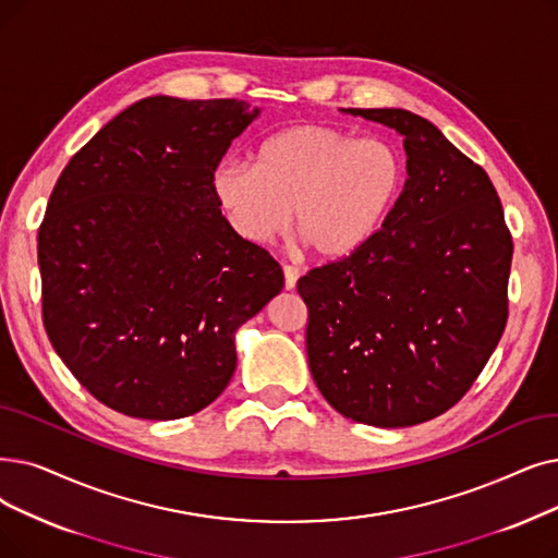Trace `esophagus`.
I'll return each mask as SVG.
<instances>
[{
  "mask_svg": "<svg viewBox=\"0 0 558 558\" xmlns=\"http://www.w3.org/2000/svg\"><path fill=\"white\" fill-rule=\"evenodd\" d=\"M282 276H284V289H287V292H292V289H296V282H299V276H301V271L296 269V266L284 264L282 266Z\"/></svg>",
  "mask_w": 558,
  "mask_h": 558,
  "instance_id": "1",
  "label": "esophagus"
}]
</instances>
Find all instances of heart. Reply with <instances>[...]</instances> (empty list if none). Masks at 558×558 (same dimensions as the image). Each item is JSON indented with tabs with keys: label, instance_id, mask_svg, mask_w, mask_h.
<instances>
[{
	"label": "heart",
	"instance_id": "obj_1",
	"mask_svg": "<svg viewBox=\"0 0 558 558\" xmlns=\"http://www.w3.org/2000/svg\"><path fill=\"white\" fill-rule=\"evenodd\" d=\"M405 182L397 143L303 123L262 141L255 163L221 161L211 173V193L230 228L251 244L282 234L294 214V230L310 253L342 262L392 219Z\"/></svg>",
	"mask_w": 558,
	"mask_h": 558
}]
</instances>
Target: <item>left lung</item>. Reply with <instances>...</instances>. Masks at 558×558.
Returning <instances> with one entry per match:
<instances>
[{"instance_id": "obj_1", "label": "left lung", "mask_w": 558, "mask_h": 558, "mask_svg": "<svg viewBox=\"0 0 558 558\" xmlns=\"http://www.w3.org/2000/svg\"><path fill=\"white\" fill-rule=\"evenodd\" d=\"M403 136L408 182L360 253L299 280L307 362L353 422L415 426L463 399L508 317L513 241L486 171L426 118L344 109Z\"/></svg>"}]
</instances>
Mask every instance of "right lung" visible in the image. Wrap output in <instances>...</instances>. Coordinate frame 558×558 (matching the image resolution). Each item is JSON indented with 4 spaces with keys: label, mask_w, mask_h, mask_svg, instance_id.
<instances>
[{
    "label": "right lung",
    "mask_w": 558,
    "mask_h": 558,
    "mask_svg": "<svg viewBox=\"0 0 558 558\" xmlns=\"http://www.w3.org/2000/svg\"><path fill=\"white\" fill-rule=\"evenodd\" d=\"M244 100L143 98L70 159L38 230L47 337L100 403L180 420L219 397L234 332L280 294L282 269L211 193Z\"/></svg>",
    "instance_id": "1"
}]
</instances>
